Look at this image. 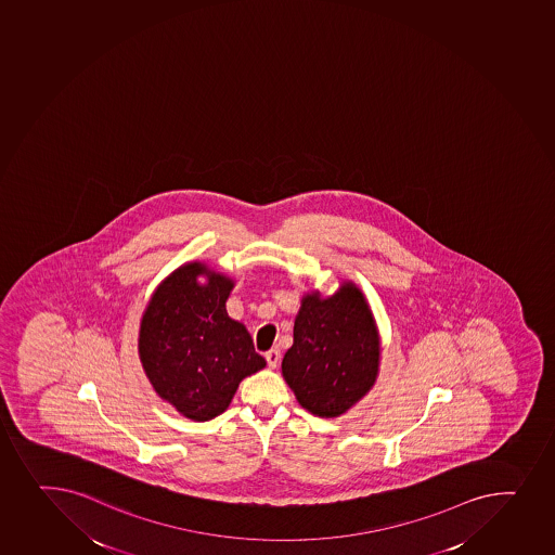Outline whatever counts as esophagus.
<instances>
[{
    "label": "esophagus",
    "mask_w": 555,
    "mask_h": 555,
    "mask_svg": "<svg viewBox=\"0 0 555 555\" xmlns=\"http://www.w3.org/2000/svg\"><path fill=\"white\" fill-rule=\"evenodd\" d=\"M264 358H267V363H269L270 369H275L278 365H280L281 360V352L278 349H272L264 354Z\"/></svg>",
    "instance_id": "34e87169"
}]
</instances>
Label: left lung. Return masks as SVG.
I'll list each match as a JSON object with an SVG mask.
<instances>
[{
    "instance_id": "left-lung-1",
    "label": "left lung",
    "mask_w": 555,
    "mask_h": 555,
    "mask_svg": "<svg viewBox=\"0 0 555 555\" xmlns=\"http://www.w3.org/2000/svg\"><path fill=\"white\" fill-rule=\"evenodd\" d=\"M379 336L367 299L345 281L328 298L305 294L281 371L299 405L334 418L362 400L378 376Z\"/></svg>"
}]
</instances>
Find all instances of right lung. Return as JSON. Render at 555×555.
Returning <instances> with one entry per match:
<instances>
[{
  "mask_svg": "<svg viewBox=\"0 0 555 555\" xmlns=\"http://www.w3.org/2000/svg\"><path fill=\"white\" fill-rule=\"evenodd\" d=\"M232 288L234 281L205 263L182 264L153 292L142 315V367L158 397L190 421L227 411L241 379L267 365L245 325L228 315Z\"/></svg>",
  "mask_w": 555,
  "mask_h": 555,
  "instance_id": "1",
  "label": "right lung"
}]
</instances>
